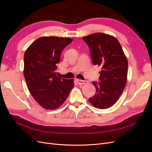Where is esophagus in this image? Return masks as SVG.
<instances>
[{
	"instance_id": "1",
	"label": "esophagus",
	"mask_w": 152,
	"mask_h": 152,
	"mask_svg": "<svg viewBox=\"0 0 152 152\" xmlns=\"http://www.w3.org/2000/svg\"><path fill=\"white\" fill-rule=\"evenodd\" d=\"M77 81L78 82V84H79V85H84L87 83V81H84V80H80V79H77Z\"/></svg>"
}]
</instances>
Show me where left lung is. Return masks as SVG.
Wrapping results in <instances>:
<instances>
[{
  "instance_id": "left-lung-1",
  "label": "left lung",
  "mask_w": 152,
  "mask_h": 152,
  "mask_svg": "<svg viewBox=\"0 0 152 152\" xmlns=\"http://www.w3.org/2000/svg\"><path fill=\"white\" fill-rule=\"evenodd\" d=\"M94 65L102 67L98 84L93 82L96 93L89 101L99 109H107L117 102L127 82L128 61L115 37L95 33L84 37Z\"/></svg>"
}]
</instances>
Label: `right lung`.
<instances>
[{"instance_id": "add662e5", "label": "right lung", "mask_w": 152, "mask_h": 152, "mask_svg": "<svg viewBox=\"0 0 152 152\" xmlns=\"http://www.w3.org/2000/svg\"><path fill=\"white\" fill-rule=\"evenodd\" d=\"M72 41L70 38L42 37L35 40L25 53V81L31 96L44 109L59 108L74 87L73 79L56 75L62 50Z\"/></svg>"}]
</instances>
